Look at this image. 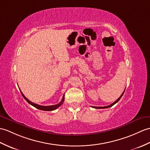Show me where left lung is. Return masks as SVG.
Masks as SVG:
<instances>
[{
  "mask_svg": "<svg viewBox=\"0 0 150 150\" xmlns=\"http://www.w3.org/2000/svg\"><path fill=\"white\" fill-rule=\"evenodd\" d=\"M124 92H125V91H123V93L121 94V95L120 96V98H118L116 101H115V102H114V103H112V104H110V105H108V106H105V107H94V106H92V107H93V108H95V109H106V108H109V107H112V106H113L114 104H116L118 101H119L120 100V98H121V97H122V96H123V95L124 94Z\"/></svg>",
  "mask_w": 150,
  "mask_h": 150,
  "instance_id": "left-lung-1",
  "label": "left lung"
}]
</instances>
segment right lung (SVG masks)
I'll list each match as a JSON object with an SVG mask.
<instances>
[{
	"label": "right lung",
	"mask_w": 150,
	"mask_h": 150,
	"mask_svg": "<svg viewBox=\"0 0 150 150\" xmlns=\"http://www.w3.org/2000/svg\"><path fill=\"white\" fill-rule=\"evenodd\" d=\"M21 93H22V95L23 96V97L24 98V99H25L27 102L29 103V104H30L31 105H33V107H36V109H38L40 110H45V111H51V110H54L55 109H57V108L59 107H60L62 103L64 102V95H63V96H62V100L61 101L60 103H59L58 104H56V105H50V106H42V105H38V104L36 103H34L32 102H30V101H29V100H28L26 97L23 95V94L22 93V92L20 91Z\"/></svg>",
	"instance_id": "obj_1"
}]
</instances>
